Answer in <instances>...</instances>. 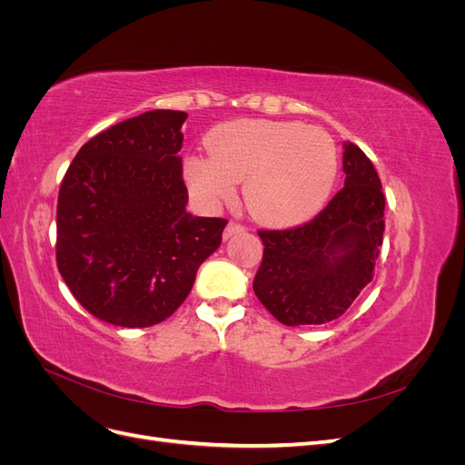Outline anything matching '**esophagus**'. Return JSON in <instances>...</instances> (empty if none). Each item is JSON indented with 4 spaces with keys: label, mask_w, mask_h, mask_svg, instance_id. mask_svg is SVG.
Here are the masks:
<instances>
[{
    "label": "esophagus",
    "mask_w": 465,
    "mask_h": 465,
    "mask_svg": "<svg viewBox=\"0 0 465 465\" xmlns=\"http://www.w3.org/2000/svg\"><path fill=\"white\" fill-rule=\"evenodd\" d=\"M242 231H244V224L236 223V221H229L227 227H224L223 238H224V241H227V238H231V236H234V234H238V232H242Z\"/></svg>",
    "instance_id": "obj_1"
}]
</instances>
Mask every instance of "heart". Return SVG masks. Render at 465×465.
I'll return each instance as SVG.
<instances>
[{
  "mask_svg": "<svg viewBox=\"0 0 465 465\" xmlns=\"http://www.w3.org/2000/svg\"><path fill=\"white\" fill-rule=\"evenodd\" d=\"M211 157L186 161L192 193L207 207L234 198L244 182L252 215L270 224H297L328 202L337 178V149L320 128L297 122L236 120L207 139Z\"/></svg>",
  "mask_w": 465,
  "mask_h": 465,
  "instance_id": "b5f03b06",
  "label": "heart"
}]
</instances>
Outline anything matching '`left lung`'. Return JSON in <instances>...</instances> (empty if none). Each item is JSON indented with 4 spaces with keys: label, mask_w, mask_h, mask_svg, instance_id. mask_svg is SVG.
<instances>
[{
    "label": "left lung",
    "mask_w": 465,
    "mask_h": 465,
    "mask_svg": "<svg viewBox=\"0 0 465 465\" xmlns=\"http://www.w3.org/2000/svg\"><path fill=\"white\" fill-rule=\"evenodd\" d=\"M343 147L345 186L312 221L258 231L263 258L254 292L285 326L340 318L374 277L384 234L382 182L355 143Z\"/></svg>",
    "instance_id": "1"
}]
</instances>
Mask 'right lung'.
<instances>
[{
    "label": "right lung",
    "mask_w": 465,
    "mask_h": 465,
    "mask_svg": "<svg viewBox=\"0 0 465 465\" xmlns=\"http://www.w3.org/2000/svg\"><path fill=\"white\" fill-rule=\"evenodd\" d=\"M188 114L151 110L94 135L62 180L55 263L94 318L149 328L173 316L227 219L186 211L180 128Z\"/></svg>",
    "instance_id": "right-lung-1"
}]
</instances>
